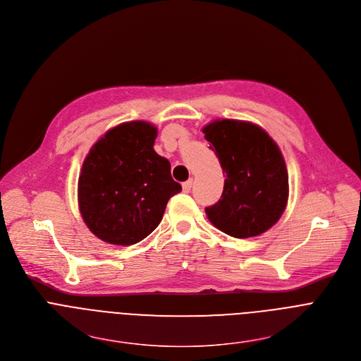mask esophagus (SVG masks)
<instances>
[{
	"mask_svg": "<svg viewBox=\"0 0 361 361\" xmlns=\"http://www.w3.org/2000/svg\"><path fill=\"white\" fill-rule=\"evenodd\" d=\"M191 187H192V180H187V181L183 183V191L184 192H190Z\"/></svg>",
	"mask_w": 361,
	"mask_h": 361,
	"instance_id": "34e87169",
	"label": "esophagus"
}]
</instances>
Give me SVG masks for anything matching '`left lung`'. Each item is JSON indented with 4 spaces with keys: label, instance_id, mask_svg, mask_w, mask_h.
Here are the masks:
<instances>
[{
    "label": "left lung",
    "instance_id": "obj_1",
    "mask_svg": "<svg viewBox=\"0 0 361 361\" xmlns=\"http://www.w3.org/2000/svg\"><path fill=\"white\" fill-rule=\"evenodd\" d=\"M225 173L221 198L205 207L209 221L235 238L269 229L288 201V171L275 142L261 128L215 120L202 130Z\"/></svg>",
    "mask_w": 361,
    "mask_h": 361
}]
</instances>
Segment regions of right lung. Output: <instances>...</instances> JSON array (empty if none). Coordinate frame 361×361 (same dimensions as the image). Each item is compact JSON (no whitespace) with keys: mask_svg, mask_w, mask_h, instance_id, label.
<instances>
[{"mask_svg":"<svg viewBox=\"0 0 361 361\" xmlns=\"http://www.w3.org/2000/svg\"><path fill=\"white\" fill-rule=\"evenodd\" d=\"M154 126L123 123L87 154L79 177V208L89 229L113 245H133L160 224L169 200L181 191L170 161L153 146Z\"/></svg>","mask_w":361,"mask_h":361,"instance_id":"obj_1","label":"right lung"}]
</instances>
